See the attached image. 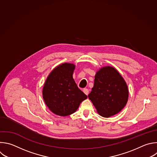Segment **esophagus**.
<instances>
[{
    "mask_svg": "<svg viewBox=\"0 0 157 157\" xmlns=\"http://www.w3.org/2000/svg\"><path fill=\"white\" fill-rule=\"evenodd\" d=\"M83 92L86 95H88L89 94V89H83Z\"/></svg>",
    "mask_w": 157,
    "mask_h": 157,
    "instance_id": "34e87169",
    "label": "esophagus"
}]
</instances>
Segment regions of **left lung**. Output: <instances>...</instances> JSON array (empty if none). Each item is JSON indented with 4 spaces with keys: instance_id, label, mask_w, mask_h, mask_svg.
Here are the masks:
<instances>
[{
    "instance_id": "left-lung-1",
    "label": "left lung",
    "mask_w": 157,
    "mask_h": 157,
    "mask_svg": "<svg viewBox=\"0 0 157 157\" xmlns=\"http://www.w3.org/2000/svg\"><path fill=\"white\" fill-rule=\"evenodd\" d=\"M128 86L123 77L113 67H105L97 72L92 91L88 95L97 112L103 117L119 113L128 99Z\"/></svg>"
}]
</instances>
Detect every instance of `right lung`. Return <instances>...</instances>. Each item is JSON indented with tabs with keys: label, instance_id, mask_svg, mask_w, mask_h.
I'll use <instances>...</instances> for the list:
<instances>
[{
	"label": "right lung",
	"instance_id": "add662e5",
	"mask_svg": "<svg viewBox=\"0 0 157 157\" xmlns=\"http://www.w3.org/2000/svg\"><path fill=\"white\" fill-rule=\"evenodd\" d=\"M75 66L63 63L56 67L47 78L42 96L46 105L54 113L65 117L75 113L87 95L73 78Z\"/></svg>",
	"mask_w": 157,
	"mask_h": 157
}]
</instances>
